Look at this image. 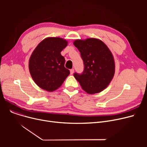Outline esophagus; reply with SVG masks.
Segmentation results:
<instances>
[{"label":"esophagus","mask_w":147,"mask_h":147,"mask_svg":"<svg viewBox=\"0 0 147 147\" xmlns=\"http://www.w3.org/2000/svg\"><path fill=\"white\" fill-rule=\"evenodd\" d=\"M70 71V74H73V73H74V69L73 68V69H70V71Z\"/></svg>","instance_id":"34e87169"}]
</instances>
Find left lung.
Segmentation results:
<instances>
[{"instance_id":"obj_1","label":"left lung","mask_w":147,"mask_h":147,"mask_svg":"<svg viewBox=\"0 0 147 147\" xmlns=\"http://www.w3.org/2000/svg\"><path fill=\"white\" fill-rule=\"evenodd\" d=\"M73 44L80 52L84 68L82 74H74L75 79L88 94L99 93L109 86L115 73L111 52L102 40L96 38L77 39Z\"/></svg>"}]
</instances>
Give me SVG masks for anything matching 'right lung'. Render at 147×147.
<instances>
[{"mask_svg": "<svg viewBox=\"0 0 147 147\" xmlns=\"http://www.w3.org/2000/svg\"><path fill=\"white\" fill-rule=\"evenodd\" d=\"M68 42L61 37H49L42 40L31 55L28 68L37 85L48 92L58 89L69 74L64 67L65 58L61 52Z\"/></svg>", "mask_w": 147, "mask_h": 147, "instance_id": "right-lung-1", "label": "right lung"}]
</instances>
